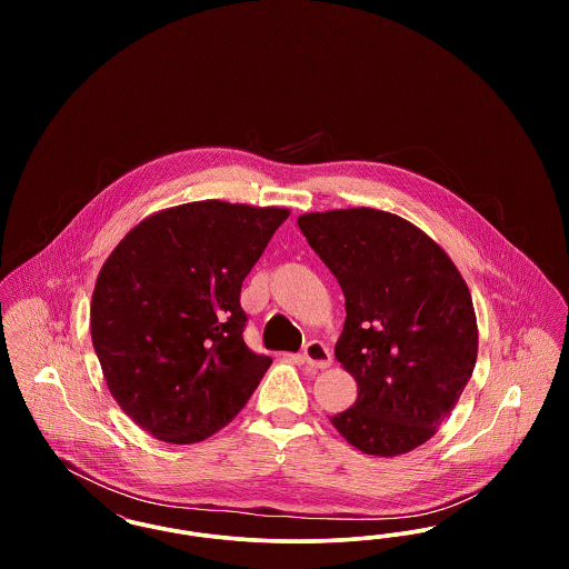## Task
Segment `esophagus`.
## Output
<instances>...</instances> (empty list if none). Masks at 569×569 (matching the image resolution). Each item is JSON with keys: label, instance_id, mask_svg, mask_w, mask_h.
I'll return each mask as SVG.
<instances>
[{"label": "esophagus", "instance_id": "obj_1", "mask_svg": "<svg viewBox=\"0 0 569 569\" xmlns=\"http://www.w3.org/2000/svg\"><path fill=\"white\" fill-rule=\"evenodd\" d=\"M302 360L313 369H326L332 365V353L322 341H309L302 350Z\"/></svg>", "mask_w": 569, "mask_h": 569}]
</instances>
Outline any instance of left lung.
I'll return each instance as SVG.
<instances>
[{
  "mask_svg": "<svg viewBox=\"0 0 569 569\" xmlns=\"http://www.w3.org/2000/svg\"><path fill=\"white\" fill-rule=\"evenodd\" d=\"M297 221L346 297L335 358L356 379L358 399L330 422L365 455H406L437 433L473 373L469 288L450 256L403 217L353 207Z\"/></svg>",
  "mask_w": 569,
  "mask_h": 569,
  "instance_id": "1",
  "label": "left lung"
}]
</instances>
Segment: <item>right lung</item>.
Masks as SVG:
<instances>
[{"instance_id": "right-lung-1", "label": "right lung", "mask_w": 569, "mask_h": 569, "mask_svg": "<svg viewBox=\"0 0 569 569\" xmlns=\"http://www.w3.org/2000/svg\"><path fill=\"white\" fill-rule=\"evenodd\" d=\"M283 207L200 200L144 217L102 264L91 341L112 399L166 443H198L249 401L271 358L243 341L241 286Z\"/></svg>"}]
</instances>
